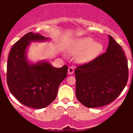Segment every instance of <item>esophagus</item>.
Segmentation results:
<instances>
[{
    "instance_id": "1",
    "label": "esophagus",
    "mask_w": 133,
    "mask_h": 133,
    "mask_svg": "<svg viewBox=\"0 0 133 133\" xmlns=\"http://www.w3.org/2000/svg\"><path fill=\"white\" fill-rule=\"evenodd\" d=\"M74 71H75V70H74V68L72 66L69 67L68 68V74L69 75H72V74H73L74 73Z\"/></svg>"
}]
</instances>
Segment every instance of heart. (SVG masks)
<instances>
[{
    "instance_id": "1",
    "label": "heart",
    "mask_w": 133,
    "mask_h": 133,
    "mask_svg": "<svg viewBox=\"0 0 133 133\" xmlns=\"http://www.w3.org/2000/svg\"><path fill=\"white\" fill-rule=\"evenodd\" d=\"M103 49L100 43L94 42L90 37H85L77 41L75 43V51L83 52L78 56V61L81 63H87L95 58Z\"/></svg>"
}]
</instances>
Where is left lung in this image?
I'll return each instance as SVG.
<instances>
[{"label": "left lung", "instance_id": "1", "mask_svg": "<svg viewBox=\"0 0 133 133\" xmlns=\"http://www.w3.org/2000/svg\"><path fill=\"white\" fill-rule=\"evenodd\" d=\"M76 97L88 108H99L115 100L128 79V61L122 46L109 35L106 52L77 66Z\"/></svg>", "mask_w": 133, "mask_h": 133}]
</instances>
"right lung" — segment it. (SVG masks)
<instances>
[{
    "label": "right lung",
    "instance_id": "obj_1",
    "mask_svg": "<svg viewBox=\"0 0 133 133\" xmlns=\"http://www.w3.org/2000/svg\"><path fill=\"white\" fill-rule=\"evenodd\" d=\"M48 38L29 32L11 48L7 65V83L9 91L22 104L41 109L56 99L58 86L67 77L68 66L56 68L50 63H29L26 50L32 41Z\"/></svg>",
    "mask_w": 133,
    "mask_h": 133
}]
</instances>
